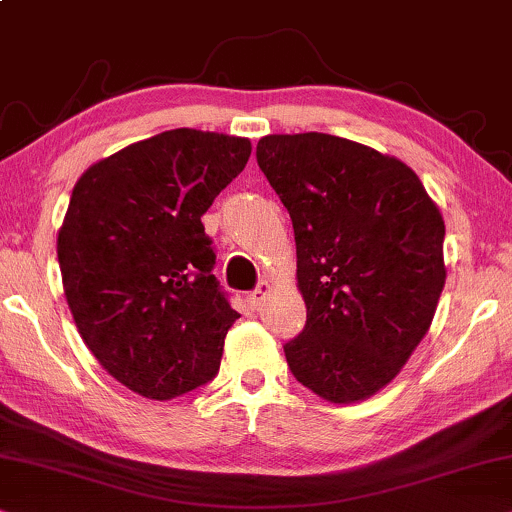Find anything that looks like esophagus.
Segmentation results:
<instances>
[{
    "label": "esophagus",
    "mask_w": 512,
    "mask_h": 512,
    "mask_svg": "<svg viewBox=\"0 0 512 512\" xmlns=\"http://www.w3.org/2000/svg\"><path fill=\"white\" fill-rule=\"evenodd\" d=\"M269 292H271V285H269V281H262L260 285H257V288L252 290L250 295H248V304H250V309H260L264 299L269 297Z\"/></svg>",
    "instance_id": "esophagus-1"
}]
</instances>
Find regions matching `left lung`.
<instances>
[{"instance_id":"left-lung-1","label":"left lung","mask_w":512,"mask_h":512,"mask_svg":"<svg viewBox=\"0 0 512 512\" xmlns=\"http://www.w3.org/2000/svg\"><path fill=\"white\" fill-rule=\"evenodd\" d=\"M257 163L295 229L306 325L283 346L290 372L330 403L370 398L431 327L440 210L410 166L337 135H267Z\"/></svg>"}]
</instances>
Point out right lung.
I'll return each mask as SVG.
<instances>
[{"label": "right lung", "mask_w": 512, "mask_h": 512, "mask_svg": "<svg viewBox=\"0 0 512 512\" xmlns=\"http://www.w3.org/2000/svg\"><path fill=\"white\" fill-rule=\"evenodd\" d=\"M250 140L175 128L93 163L72 189L58 262L79 335L119 384L170 400L208 384L238 313L201 215Z\"/></svg>", "instance_id": "add662e5"}]
</instances>
